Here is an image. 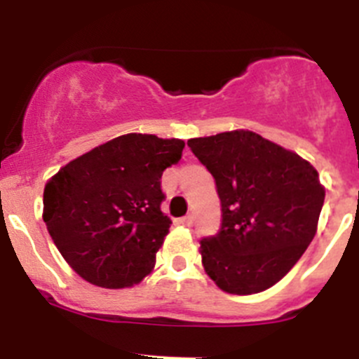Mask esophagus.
<instances>
[{
	"instance_id": "esophagus-1",
	"label": "esophagus",
	"mask_w": 359,
	"mask_h": 359,
	"mask_svg": "<svg viewBox=\"0 0 359 359\" xmlns=\"http://www.w3.org/2000/svg\"><path fill=\"white\" fill-rule=\"evenodd\" d=\"M179 221L182 223L184 226H191V225H193V216H191V214H186V216L180 217Z\"/></svg>"
}]
</instances>
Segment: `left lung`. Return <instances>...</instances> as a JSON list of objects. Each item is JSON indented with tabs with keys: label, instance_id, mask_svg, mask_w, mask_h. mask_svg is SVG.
Instances as JSON below:
<instances>
[{
	"label": "left lung",
	"instance_id": "left-lung-1",
	"mask_svg": "<svg viewBox=\"0 0 359 359\" xmlns=\"http://www.w3.org/2000/svg\"><path fill=\"white\" fill-rule=\"evenodd\" d=\"M187 147L214 177L221 202L219 230L200 241L203 269L225 292L269 289L316 236L326 195L319 173L251 130L193 138Z\"/></svg>",
	"mask_w": 359,
	"mask_h": 359
}]
</instances>
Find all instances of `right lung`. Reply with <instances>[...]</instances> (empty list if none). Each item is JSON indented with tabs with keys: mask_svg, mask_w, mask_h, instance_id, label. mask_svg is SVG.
Here are the masks:
<instances>
[{
	"mask_svg": "<svg viewBox=\"0 0 359 359\" xmlns=\"http://www.w3.org/2000/svg\"><path fill=\"white\" fill-rule=\"evenodd\" d=\"M182 149V140L123 134L70 161L46 184L43 223L79 276L123 289L152 271L172 225L161 212V177Z\"/></svg>",
	"mask_w": 359,
	"mask_h": 359,
	"instance_id": "add662e5",
	"label": "right lung"
}]
</instances>
